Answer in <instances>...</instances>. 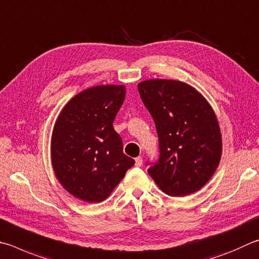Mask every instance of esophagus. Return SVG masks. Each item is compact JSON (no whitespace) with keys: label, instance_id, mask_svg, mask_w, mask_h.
Listing matches in <instances>:
<instances>
[{"label":"esophagus","instance_id":"obj_1","mask_svg":"<svg viewBox=\"0 0 259 259\" xmlns=\"http://www.w3.org/2000/svg\"><path fill=\"white\" fill-rule=\"evenodd\" d=\"M143 165V157L138 156L136 157V166H142Z\"/></svg>","mask_w":259,"mask_h":259}]
</instances>
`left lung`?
<instances>
[{"label": "left lung", "mask_w": 259, "mask_h": 259, "mask_svg": "<svg viewBox=\"0 0 259 259\" xmlns=\"http://www.w3.org/2000/svg\"><path fill=\"white\" fill-rule=\"evenodd\" d=\"M156 126L158 161L149 176L172 197L190 195L208 182L222 155L218 119L208 102L186 82L152 79L138 84Z\"/></svg>", "instance_id": "left-lung-1"}]
</instances>
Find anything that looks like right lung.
Returning a JSON list of instances; mask_svg holds the SVG:
<instances>
[{"label": "right lung", "instance_id": "add662e5", "mask_svg": "<svg viewBox=\"0 0 259 259\" xmlns=\"http://www.w3.org/2000/svg\"><path fill=\"white\" fill-rule=\"evenodd\" d=\"M124 86L101 84L69 101L52 134L51 156L56 178L68 192L101 203L113 191L135 159L123 154L113 121L123 104Z\"/></svg>", "mask_w": 259, "mask_h": 259}]
</instances>
